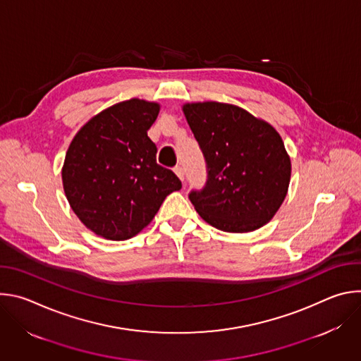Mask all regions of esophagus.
<instances>
[{
    "label": "esophagus",
    "mask_w": 361,
    "mask_h": 361,
    "mask_svg": "<svg viewBox=\"0 0 361 361\" xmlns=\"http://www.w3.org/2000/svg\"><path fill=\"white\" fill-rule=\"evenodd\" d=\"M174 173L177 174V177H178L181 181L184 180V171H183V169H181L180 166H176V167H174Z\"/></svg>",
    "instance_id": "esophagus-1"
}]
</instances>
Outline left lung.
Listing matches in <instances>:
<instances>
[{
    "mask_svg": "<svg viewBox=\"0 0 361 361\" xmlns=\"http://www.w3.org/2000/svg\"><path fill=\"white\" fill-rule=\"evenodd\" d=\"M183 113L207 163V184L188 195L200 217L227 233L267 224L291 177L290 156L277 130L226 102H187Z\"/></svg>",
    "mask_w": 361,
    "mask_h": 361,
    "instance_id": "1",
    "label": "left lung"
}]
</instances>
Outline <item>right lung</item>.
<instances>
[{"label": "right lung", "mask_w": 361, "mask_h": 361, "mask_svg": "<svg viewBox=\"0 0 361 361\" xmlns=\"http://www.w3.org/2000/svg\"><path fill=\"white\" fill-rule=\"evenodd\" d=\"M160 104L131 98L90 118L73 138L63 166L70 207L94 234L128 240L147 227L181 181L157 164L147 131Z\"/></svg>", "instance_id": "add662e5"}]
</instances>
